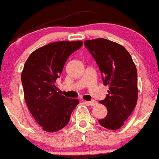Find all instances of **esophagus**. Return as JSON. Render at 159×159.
<instances>
[{"label": "esophagus", "instance_id": "1", "mask_svg": "<svg viewBox=\"0 0 159 159\" xmlns=\"http://www.w3.org/2000/svg\"><path fill=\"white\" fill-rule=\"evenodd\" d=\"M86 103L88 105H89V106H96V104H97V102L95 100H92V101H88V102H86Z\"/></svg>", "mask_w": 159, "mask_h": 159}]
</instances>
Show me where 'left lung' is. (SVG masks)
<instances>
[{
  "instance_id": "1",
  "label": "left lung",
  "mask_w": 159,
  "mask_h": 159,
  "mask_svg": "<svg viewBox=\"0 0 159 159\" xmlns=\"http://www.w3.org/2000/svg\"><path fill=\"white\" fill-rule=\"evenodd\" d=\"M86 48L96 60L108 94L99 103L107 109V115L99 120L102 126L116 130L133 111L138 99L137 70L126 49L103 38L86 40Z\"/></svg>"
}]
</instances>
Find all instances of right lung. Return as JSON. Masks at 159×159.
I'll return each instance as SVG.
<instances>
[{
    "instance_id": "right-lung-1",
    "label": "right lung",
    "mask_w": 159,
    "mask_h": 159,
    "mask_svg": "<svg viewBox=\"0 0 159 159\" xmlns=\"http://www.w3.org/2000/svg\"><path fill=\"white\" fill-rule=\"evenodd\" d=\"M83 46L81 41L49 43L33 52L21 73L24 99L30 113L46 132L64 128L79 100L60 95L56 81L73 52Z\"/></svg>"
}]
</instances>
